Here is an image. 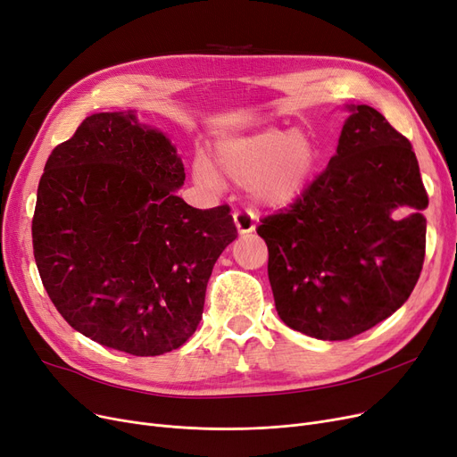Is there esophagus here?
<instances>
[{
    "mask_svg": "<svg viewBox=\"0 0 457 457\" xmlns=\"http://www.w3.org/2000/svg\"><path fill=\"white\" fill-rule=\"evenodd\" d=\"M233 222L239 229L241 235L252 233L255 229V222H253V214L250 211H235L233 212Z\"/></svg>",
    "mask_w": 457,
    "mask_h": 457,
    "instance_id": "1",
    "label": "esophagus"
}]
</instances>
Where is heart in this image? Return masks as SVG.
Instances as JSON below:
<instances>
[{
  "mask_svg": "<svg viewBox=\"0 0 457 457\" xmlns=\"http://www.w3.org/2000/svg\"><path fill=\"white\" fill-rule=\"evenodd\" d=\"M315 162L317 149L308 136L293 129H267L218 142L214 168L197 161L194 175L211 188L220 187L218 177L248 187L260 205L282 209L304 194Z\"/></svg>",
  "mask_w": 457,
  "mask_h": 457,
  "instance_id": "b5f03b06",
  "label": "heart"
}]
</instances>
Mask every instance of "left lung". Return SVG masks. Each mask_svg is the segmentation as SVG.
Here are the masks:
<instances>
[{
    "label": "left lung",
    "instance_id": "1",
    "mask_svg": "<svg viewBox=\"0 0 457 457\" xmlns=\"http://www.w3.org/2000/svg\"><path fill=\"white\" fill-rule=\"evenodd\" d=\"M328 166L257 228L280 320L349 340L398 310L420 278L428 194L411 142L371 106H349ZM407 206L410 214L394 219Z\"/></svg>",
    "mask_w": 457,
    "mask_h": 457
}]
</instances>
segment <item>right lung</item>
Instances as JSON below:
<instances>
[{
    "mask_svg": "<svg viewBox=\"0 0 457 457\" xmlns=\"http://www.w3.org/2000/svg\"><path fill=\"white\" fill-rule=\"evenodd\" d=\"M168 137L132 110L93 113L48 156L31 222L50 301L93 342L136 356L181 347L202 321L228 205L194 209Z\"/></svg>",
    "mask_w": 457,
    "mask_h": 457,
    "instance_id": "obj_1",
    "label": "right lung"
}]
</instances>
